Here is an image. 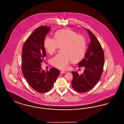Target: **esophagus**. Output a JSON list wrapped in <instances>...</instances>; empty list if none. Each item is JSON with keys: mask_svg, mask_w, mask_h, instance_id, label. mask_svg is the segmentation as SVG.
Here are the masks:
<instances>
[{"mask_svg": "<svg viewBox=\"0 0 124 124\" xmlns=\"http://www.w3.org/2000/svg\"><path fill=\"white\" fill-rule=\"evenodd\" d=\"M66 72H65V71H61V72H60V73L61 74H64V73H66Z\"/></svg>", "mask_w": 124, "mask_h": 124, "instance_id": "obj_1", "label": "esophagus"}]
</instances>
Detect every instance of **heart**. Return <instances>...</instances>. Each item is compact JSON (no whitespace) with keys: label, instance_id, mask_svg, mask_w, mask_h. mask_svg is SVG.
<instances>
[{"label":"heart","instance_id":"b5f03b06","mask_svg":"<svg viewBox=\"0 0 124 124\" xmlns=\"http://www.w3.org/2000/svg\"><path fill=\"white\" fill-rule=\"evenodd\" d=\"M43 46L46 51L50 54L61 47L62 53L55 55L50 60L51 64L61 70L67 69L71 61L74 63L80 62L84 57L86 51L85 38L70 29L57 31L54 33V39L46 37Z\"/></svg>","mask_w":124,"mask_h":124}]
</instances>
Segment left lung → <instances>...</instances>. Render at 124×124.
I'll use <instances>...</instances> for the list:
<instances>
[{"label": "left lung", "mask_w": 124, "mask_h": 124, "mask_svg": "<svg viewBox=\"0 0 124 124\" xmlns=\"http://www.w3.org/2000/svg\"><path fill=\"white\" fill-rule=\"evenodd\" d=\"M90 38V42L85 58L78 63L79 67L85 70L80 75L77 72H72V86L77 92L85 93L92 89L100 80L104 64V54L97 38L86 29Z\"/></svg>", "instance_id": "left-lung-1"}]
</instances>
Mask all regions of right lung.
Returning <instances> with one entry per match:
<instances>
[{
  "instance_id": "add662e5",
  "label": "right lung",
  "mask_w": 124,
  "mask_h": 124,
  "mask_svg": "<svg viewBox=\"0 0 124 124\" xmlns=\"http://www.w3.org/2000/svg\"><path fill=\"white\" fill-rule=\"evenodd\" d=\"M50 29L47 26L37 28L28 38L22 48V71L28 84L36 91H49L60 74V71L52 68L45 72L41 68L46 51L43 41Z\"/></svg>"
}]
</instances>
